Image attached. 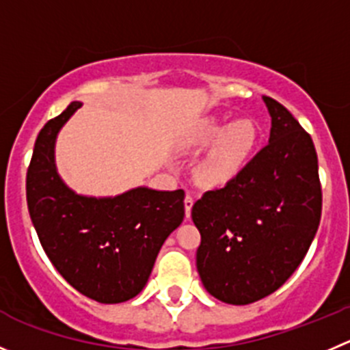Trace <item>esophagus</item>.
Instances as JSON below:
<instances>
[{"instance_id":"34e87169","label":"esophagus","mask_w":350,"mask_h":350,"mask_svg":"<svg viewBox=\"0 0 350 350\" xmlns=\"http://www.w3.org/2000/svg\"><path fill=\"white\" fill-rule=\"evenodd\" d=\"M192 206H194V199L192 196H185L184 199V208H185V218H191V211H192Z\"/></svg>"}]
</instances>
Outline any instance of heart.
I'll use <instances>...</instances> for the list:
<instances>
[{
  "mask_svg": "<svg viewBox=\"0 0 350 350\" xmlns=\"http://www.w3.org/2000/svg\"><path fill=\"white\" fill-rule=\"evenodd\" d=\"M259 139V129L252 120L241 118L232 123L206 118L191 134L192 148H208V154L196 168V180L208 189L225 187L244 172Z\"/></svg>",
  "mask_w": 350,
  "mask_h": 350,
  "instance_id": "heart-1",
  "label": "heart"
}]
</instances>
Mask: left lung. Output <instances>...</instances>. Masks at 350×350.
I'll return each mask as SVG.
<instances>
[{
    "label": "left lung",
    "mask_w": 350,
    "mask_h": 350,
    "mask_svg": "<svg viewBox=\"0 0 350 350\" xmlns=\"http://www.w3.org/2000/svg\"><path fill=\"white\" fill-rule=\"evenodd\" d=\"M269 141L232 184L192 206L201 234L196 254L206 291L245 306L280 288L304 259L321 218L312 139L285 106L262 96Z\"/></svg>",
    "instance_id": "1"
}]
</instances>
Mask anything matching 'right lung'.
Segmentation results:
<instances>
[{"mask_svg":"<svg viewBox=\"0 0 350 350\" xmlns=\"http://www.w3.org/2000/svg\"><path fill=\"white\" fill-rule=\"evenodd\" d=\"M82 103L39 132L27 170V206L42 249L75 291L101 304L135 297L163 242L184 221V191L135 187L115 198L77 194L58 175V132Z\"/></svg>","mask_w":350,"mask_h":350,"instance_id":"right-lung-1","label":"right lung"}]
</instances>
